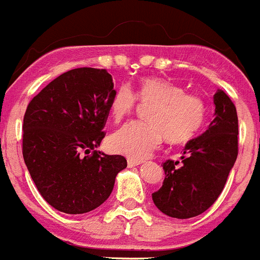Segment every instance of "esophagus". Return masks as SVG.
<instances>
[{"label": "esophagus", "instance_id": "34e87169", "mask_svg": "<svg viewBox=\"0 0 260 260\" xmlns=\"http://www.w3.org/2000/svg\"><path fill=\"white\" fill-rule=\"evenodd\" d=\"M139 164H142L141 160H137V159H127V166L130 168L137 167V166H139Z\"/></svg>", "mask_w": 260, "mask_h": 260}]
</instances>
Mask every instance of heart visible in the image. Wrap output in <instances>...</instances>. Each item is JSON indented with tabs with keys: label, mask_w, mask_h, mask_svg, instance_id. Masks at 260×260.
Wrapping results in <instances>:
<instances>
[{
	"label": "heart",
	"mask_w": 260,
	"mask_h": 260,
	"mask_svg": "<svg viewBox=\"0 0 260 260\" xmlns=\"http://www.w3.org/2000/svg\"><path fill=\"white\" fill-rule=\"evenodd\" d=\"M137 99L142 104H151L145 114L147 121L128 122L109 138L113 151L132 159L147 157L164 138L171 143L189 141L205 119L206 108L201 97L160 77L142 79L135 93L128 84L119 85L110 100L113 119L119 122L132 114Z\"/></svg>",
	"instance_id": "1"
}]
</instances>
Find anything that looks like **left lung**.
<instances>
[{
  "mask_svg": "<svg viewBox=\"0 0 260 260\" xmlns=\"http://www.w3.org/2000/svg\"><path fill=\"white\" fill-rule=\"evenodd\" d=\"M214 118L208 130L190 139L181 161L163 164L164 180L152 193L161 213L172 218H192L209 209L225 187L238 155V115L223 90L213 96ZM181 163L180 166L177 164Z\"/></svg>",
  "mask_w": 260,
  "mask_h": 260,
  "instance_id": "obj_1",
  "label": "left lung"
}]
</instances>
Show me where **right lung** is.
<instances>
[{
    "instance_id": "right-lung-1",
    "label": "right lung",
    "mask_w": 260,
    "mask_h": 260,
    "mask_svg": "<svg viewBox=\"0 0 260 260\" xmlns=\"http://www.w3.org/2000/svg\"><path fill=\"white\" fill-rule=\"evenodd\" d=\"M106 70L76 68L52 80L28 104L23 118L24 164L52 208L83 214L109 199L121 155L97 151L114 94Z\"/></svg>"
}]
</instances>
